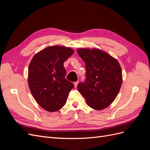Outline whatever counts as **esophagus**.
Segmentation results:
<instances>
[{
    "label": "esophagus",
    "instance_id": "34e87169",
    "mask_svg": "<svg viewBox=\"0 0 150 150\" xmlns=\"http://www.w3.org/2000/svg\"><path fill=\"white\" fill-rule=\"evenodd\" d=\"M78 83H79V82H78V81H76V82H74V86H75V88H76V87H77V86H78Z\"/></svg>",
    "mask_w": 150,
    "mask_h": 150
}]
</instances>
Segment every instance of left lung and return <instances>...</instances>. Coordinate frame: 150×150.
Wrapping results in <instances>:
<instances>
[{"mask_svg":"<svg viewBox=\"0 0 150 150\" xmlns=\"http://www.w3.org/2000/svg\"><path fill=\"white\" fill-rule=\"evenodd\" d=\"M86 64V79L78 85L88 105L101 110L114 101L122 84V71L116 59L101 50L79 49Z\"/></svg>","mask_w":150,"mask_h":150,"instance_id":"left-lung-1","label":"left lung"}]
</instances>
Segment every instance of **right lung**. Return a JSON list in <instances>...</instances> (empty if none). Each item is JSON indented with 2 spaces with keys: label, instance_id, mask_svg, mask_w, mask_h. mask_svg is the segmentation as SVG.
<instances>
[{
  "label": "right lung",
  "instance_id": "right-lung-1",
  "mask_svg": "<svg viewBox=\"0 0 150 150\" xmlns=\"http://www.w3.org/2000/svg\"><path fill=\"white\" fill-rule=\"evenodd\" d=\"M73 50L63 46H51L38 52L31 60L28 69V84L35 101L49 112L65 105L68 94L74 87L66 79L64 62Z\"/></svg>",
  "mask_w": 150,
  "mask_h": 150
}]
</instances>
